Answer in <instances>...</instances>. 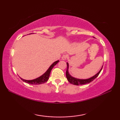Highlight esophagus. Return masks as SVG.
Returning a JSON list of instances; mask_svg holds the SVG:
<instances>
[{
	"label": "esophagus",
	"mask_w": 120,
	"mask_h": 120,
	"mask_svg": "<svg viewBox=\"0 0 120 120\" xmlns=\"http://www.w3.org/2000/svg\"><path fill=\"white\" fill-rule=\"evenodd\" d=\"M61 58L63 60H66L67 58V54H64V55L62 56Z\"/></svg>",
	"instance_id": "obj_1"
}]
</instances>
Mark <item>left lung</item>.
Instances as JSON below:
<instances>
[{"label":"left lung","mask_w":120,"mask_h":120,"mask_svg":"<svg viewBox=\"0 0 120 120\" xmlns=\"http://www.w3.org/2000/svg\"><path fill=\"white\" fill-rule=\"evenodd\" d=\"M67 71H66V77L67 78V80L71 84L75 85H84V84H88V83L92 82V81L94 80L96 77L98 76L99 73L101 72V69L103 68V66L101 67V69L99 71V72L96 74L91 78L89 79H77L76 78H74V77H72L71 76L68 72V68H69V64L68 63H67Z\"/></svg>","instance_id":"left-lung-1"}]
</instances>
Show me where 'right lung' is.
<instances>
[{
	"label": "right lung",
	"instance_id": "obj_1",
	"mask_svg": "<svg viewBox=\"0 0 120 120\" xmlns=\"http://www.w3.org/2000/svg\"><path fill=\"white\" fill-rule=\"evenodd\" d=\"M59 61L58 60V61H56L54 62L53 64H52L51 65V66L48 69V70L46 71L44 73L43 75H42L41 76H40L39 77H38V78L35 79L27 80L23 79H22L21 78V79L23 81V82L27 83V84H29L40 85V84H44V83L46 82L48 80L49 78L51 71V70L52 69V68H53V67L55 66L56 65L58 64Z\"/></svg>",
	"mask_w": 120,
	"mask_h": 120
}]
</instances>
